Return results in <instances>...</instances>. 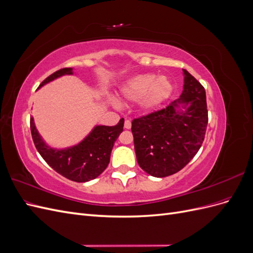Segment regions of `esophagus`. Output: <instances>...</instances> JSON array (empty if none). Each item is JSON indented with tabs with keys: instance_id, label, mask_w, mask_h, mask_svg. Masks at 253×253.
Returning a JSON list of instances; mask_svg holds the SVG:
<instances>
[{
	"instance_id": "obj_1",
	"label": "esophagus",
	"mask_w": 253,
	"mask_h": 253,
	"mask_svg": "<svg viewBox=\"0 0 253 253\" xmlns=\"http://www.w3.org/2000/svg\"><path fill=\"white\" fill-rule=\"evenodd\" d=\"M131 126H132L131 121H129V120H126V121H125V128L129 129V128H131Z\"/></svg>"
}]
</instances>
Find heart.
I'll list each match as a JSON object with an SVG mask.
<instances>
[{
  "instance_id": "b5f03b06",
  "label": "heart",
  "mask_w": 253,
  "mask_h": 253,
  "mask_svg": "<svg viewBox=\"0 0 253 253\" xmlns=\"http://www.w3.org/2000/svg\"><path fill=\"white\" fill-rule=\"evenodd\" d=\"M173 90V83L167 76L142 73L126 78L120 84L118 95L122 101H138L141 112L153 113L169 100Z\"/></svg>"
}]
</instances>
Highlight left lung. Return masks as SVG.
Segmentation results:
<instances>
[{"label": "left lung", "mask_w": 253, "mask_h": 253, "mask_svg": "<svg viewBox=\"0 0 253 253\" xmlns=\"http://www.w3.org/2000/svg\"><path fill=\"white\" fill-rule=\"evenodd\" d=\"M183 87L168 108L134 119L132 133L138 165L154 177L180 171L202 147L208 125L206 91L182 70Z\"/></svg>", "instance_id": "obj_1"}]
</instances>
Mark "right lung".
I'll return each mask as SVG.
<instances>
[{
  "label": "right lung",
  "mask_w": 253,
  "mask_h": 253,
  "mask_svg": "<svg viewBox=\"0 0 253 253\" xmlns=\"http://www.w3.org/2000/svg\"><path fill=\"white\" fill-rule=\"evenodd\" d=\"M74 68H62L45 79L39 88L63 76H74ZM125 119L114 126H95L77 144L67 148H53L43 139L37 129L34 118L30 119V129L38 152L53 170L67 179L85 182L98 177L110 163L115 141L124 131Z\"/></svg>",
  "instance_id": "obj_1"
}]
</instances>
